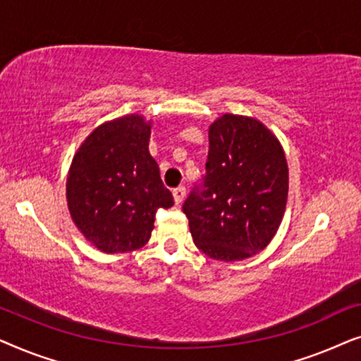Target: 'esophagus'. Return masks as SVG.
<instances>
[{"label": "esophagus", "mask_w": 361, "mask_h": 361, "mask_svg": "<svg viewBox=\"0 0 361 361\" xmlns=\"http://www.w3.org/2000/svg\"><path fill=\"white\" fill-rule=\"evenodd\" d=\"M172 195H174V200H176L177 205L182 204V200L185 199V187L184 185H179V187H177V189L172 190Z\"/></svg>", "instance_id": "esophagus-1"}]
</instances>
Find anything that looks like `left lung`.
<instances>
[{"instance_id": "8db88e82", "label": "left lung", "mask_w": 361, "mask_h": 361, "mask_svg": "<svg viewBox=\"0 0 361 361\" xmlns=\"http://www.w3.org/2000/svg\"><path fill=\"white\" fill-rule=\"evenodd\" d=\"M209 141L204 182L182 205L192 238L214 259L251 258L269 245L284 216L283 146L261 121L230 113L212 123Z\"/></svg>"}]
</instances>
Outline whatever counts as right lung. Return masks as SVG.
<instances>
[{"label": "right lung", "instance_id": "1", "mask_svg": "<svg viewBox=\"0 0 361 361\" xmlns=\"http://www.w3.org/2000/svg\"><path fill=\"white\" fill-rule=\"evenodd\" d=\"M151 121L126 115L95 128L73 156L67 205L73 224L103 253L142 248L157 209L174 199L149 154Z\"/></svg>", "mask_w": 361, "mask_h": 361}]
</instances>
